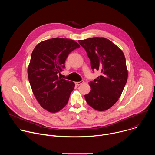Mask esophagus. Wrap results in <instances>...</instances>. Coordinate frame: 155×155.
Returning <instances> with one entry per match:
<instances>
[{
    "label": "esophagus",
    "mask_w": 155,
    "mask_h": 155,
    "mask_svg": "<svg viewBox=\"0 0 155 155\" xmlns=\"http://www.w3.org/2000/svg\"><path fill=\"white\" fill-rule=\"evenodd\" d=\"M83 83H84V81H77V82H75V84L76 85H77V86H79V85H80V84H83Z\"/></svg>",
    "instance_id": "34e87169"
}]
</instances>
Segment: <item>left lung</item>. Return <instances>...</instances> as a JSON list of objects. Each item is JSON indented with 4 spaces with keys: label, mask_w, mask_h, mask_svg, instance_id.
I'll return each instance as SVG.
<instances>
[{
    "label": "left lung",
    "mask_w": 155,
    "mask_h": 155,
    "mask_svg": "<svg viewBox=\"0 0 155 155\" xmlns=\"http://www.w3.org/2000/svg\"><path fill=\"white\" fill-rule=\"evenodd\" d=\"M90 59L93 70L101 75L89 84L90 92L84 95L86 102L98 111L112 107L119 99L127 82L128 72L122 50L104 37L78 40Z\"/></svg>",
    "instance_id": "obj_1"
}]
</instances>
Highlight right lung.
Here are the masks:
<instances>
[{
  "instance_id": "add662e5",
  "label": "right lung",
  "mask_w": 155,
  "mask_h": 155,
  "mask_svg": "<svg viewBox=\"0 0 155 155\" xmlns=\"http://www.w3.org/2000/svg\"><path fill=\"white\" fill-rule=\"evenodd\" d=\"M74 40L53 38L42 41L34 48L28 68L32 93L42 108L51 113L62 110L74 90L73 81L60 78L69 54L79 48Z\"/></svg>"
}]
</instances>
